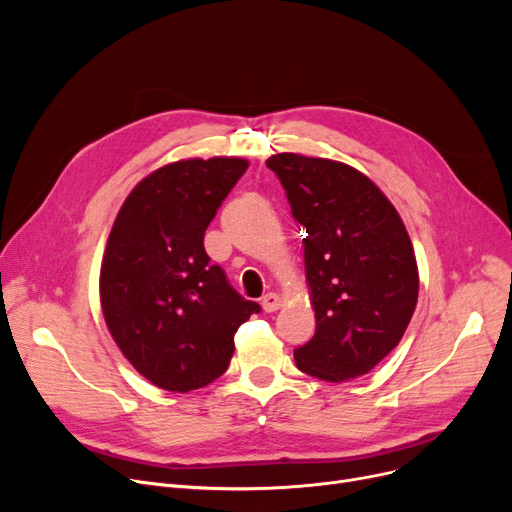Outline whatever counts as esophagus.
<instances>
[{
    "label": "esophagus",
    "instance_id": "obj_1",
    "mask_svg": "<svg viewBox=\"0 0 512 512\" xmlns=\"http://www.w3.org/2000/svg\"><path fill=\"white\" fill-rule=\"evenodd\" d=\"M280 305H282V301H280V297H278L276 292H267V294H263V297H261V307H263L265 313L278 311Z\"/></svg>",
    "mask_w": 512,
    "mask_h": 512
}]
</instances>
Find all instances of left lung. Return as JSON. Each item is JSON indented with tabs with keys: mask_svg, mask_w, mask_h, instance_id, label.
I'll use <instances>...</instances> for the list:
<instances>
[{
	"mask_svg": "<svg viewBox=\"0 0 512 512\" xmlns=\"http://www.w3.org/2000/svg\"><path fill=\"white\" fill-rule=\"evenodd\" d=\"M265 164L307 230L315 334L294 361L324 382L359 378L400 342L413 317L419 272L409 232L380 188L351 166L299 153Z\"/></svg>",
	"mask_w": 512,
	"mask_h": 512,
	"instance_id": "1",
	"label": "left lung"
}]
</instances>
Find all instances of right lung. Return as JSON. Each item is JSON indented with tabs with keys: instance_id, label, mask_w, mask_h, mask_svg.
I'll list each match as a JSON object with an SVG mask.
<instances>
[{
	"instance_id": "obj_1",
	"label": "right lung",
	"mask_w": 512,
	"mask_h": 512,
	"mask_svg": "<svg viewBox=\"0 0 512 512\" xmlns=\"http://www.w3.org/2000/svg\"><path fill=\"white\" fill-rule=\"evenodd\" d=\"M247 159H182L143 178L120 207L101 261L107 330L141 375L170 392L228 369L234 334L261 307L211 263L203 236Z\"/></svg>"
}]
</instances>
